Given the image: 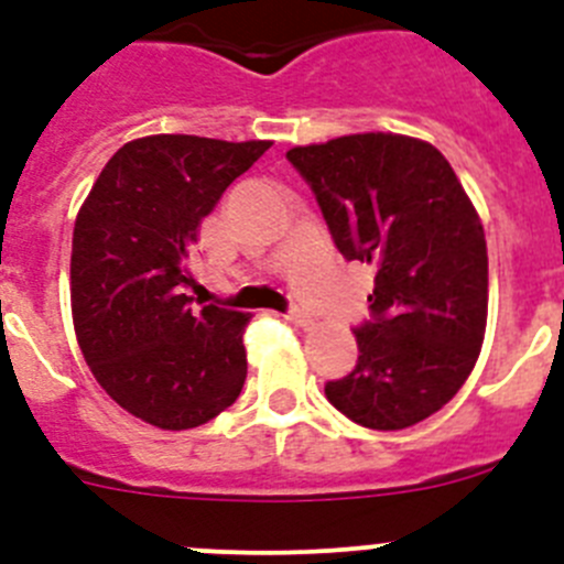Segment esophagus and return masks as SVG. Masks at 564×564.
I'll return each instance as SVG.
<instances>
[{
    "label": "esophagus",
    "mask_w": 564,
    "mask_h": 564,
    "mask_svg": "<svg viewBox=\"0 0 564 564\" xmlns=\"http://www.w3.org/2000/svg\"><path fill=\"white\" fill-rule=\"evenodd\" d=\"M288 322H293L296 327H307L311 325V316L305 311H291L288 313Z\"/></svg>",
    "instance_id": "1"
}]
</instances>
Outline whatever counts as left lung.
Masks as SVG:
<instances>
[{
	"label": "left lung",
	"instance_id": "obj_1",
	"mask_svg": "<svg viewBox=\"0 0 564 564\" xmlns=\"http://www.w3.org/2000/svg\"><path fill=\"white\" fill-rule=\"evenodd\" d=\"M344 259L376 273L352 372L327 401L367 430L435 415L475 370L486 336L488 253L475 206L432 143L344 134L288 152Z\"/></svg>",
	"mask_w": 564,
	"mask_h": 564
}]
</instances>
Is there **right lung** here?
<instances>
[{"instance_id": "1", "label": "right lung", "mask_w": 564, "mask_h": 564, "mask_svg": "<svg viewBox=\"0 0 564 564\" xmlns=\"http://www.w3.org/2000/svg\"><path fill=\"white\" fill-rule=\"evenodd\" d=\"M271 141L149 134L101 169L73 228L69 302L84 361L107 395L158 430H194L242 392L251 313L194 307L203 217Z\"/></svg>"}]
</instances>
